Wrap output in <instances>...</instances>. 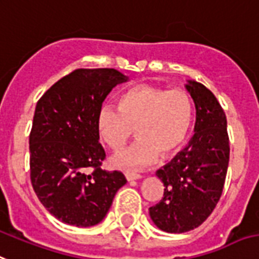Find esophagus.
<instances>
[{
    "label": "esophagus",
    "mask_w": 259,
    "mask_h": 259,
    "mask_svg": "<svg viewBox=\"0 0 259 259\" xmlns=\"http://www.w3.org/2000/svg\"><path fill=\"white\" fill-rule=\"evenodd\" d=\"M125 177L127 181H133V180H138L141 176L138 173H136V171H125Z\"/></svg>",
    "instance_id": "34e87169"
}]
</instances>
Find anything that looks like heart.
<instances>
[{
    "label": "heart",
    "instance_id": "heart-1",
    "mask_svg": "<svg viewBox=\"0 0 259 259\" xmlns=\"http://www.w3.org/2000/svg\"><path fill=\"white\" fill-rule=\"evenodd\" d=\"M193 114V101L185 90L142 83L121 94L118 106H101L97 127L113 150L122 148L136 129L138 140L111 159L115 167L132 169L150 165L158 154L162 158L176 154L190 133Z\"/></svg>",
    "mask_w": 259,
    "mask_h": 259
}]
</instances>
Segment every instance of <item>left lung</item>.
I'll return each instance as SVG.
<instances>
[{"mask_svg": "<svg viewBox=\"0 0 259 259\" xmlns=\"http://www.w3.org/2000/svg\"><path fill=\"white\" fill-rule=\"evenodd\" d=\"M195 105L194 137L184 150L157 171L163 197L151 206L150 217L161 230L186 233L198 228L213 213L228 173L229 145L226 115L202 83L186 85Z\"/></svg>", "mask_w": 259, "mask_h": 259, "instance_id": "obj_1", "label": "left lung"}]
</instances>
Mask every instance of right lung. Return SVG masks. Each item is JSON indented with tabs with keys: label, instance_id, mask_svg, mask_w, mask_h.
<instances>
[{
	"label": "right lung",
	"instance_id": "obj_1",
	"mask_svg": "<svg viewBox=\"0 0 259 259\" xmlns=\"http://www.w3.org/2000/svg\"><path fill=\"white\" fill-rule=\"evenodd\" d=\"M126 77L115 69H75L45 92L29 136L30 181L52 215L89 228L104 220L126 178L101 167L106 158L97 117L113 88Z\"/></svg>",
	"mask_w": 259,
	"mask_h": 259
}]
</instances>
